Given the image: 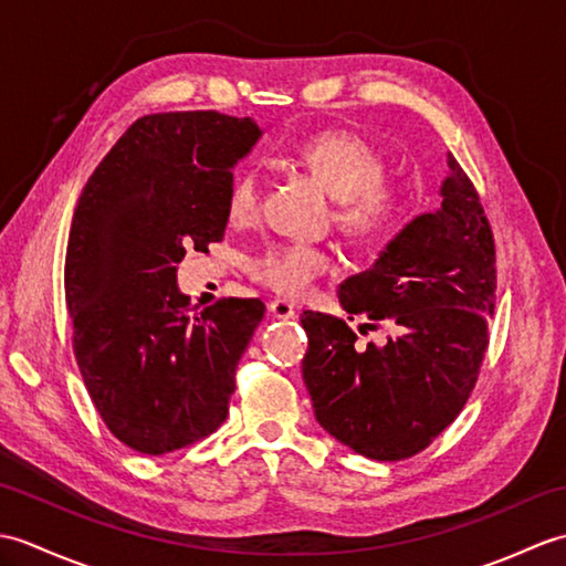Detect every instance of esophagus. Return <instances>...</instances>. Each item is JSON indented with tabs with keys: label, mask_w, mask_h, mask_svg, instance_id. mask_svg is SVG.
Segmentation results:
<instances>
[{
	"label": "esophagus",
	"mask_w": 566,
	"mask_h": 566,
	"mask_svg": "<svg viewBox=\"0 0 566 566\" xmlns=\"http://www.w3.org/2000/svg\"><path fill=\"white\" fill-rule=\"evenodd\" d=\"M270 314L274 318H294L296 306L292 302H286V298H274V302L270 304Z\"/></svg>",
	"instance_id": "obj_1"
}]
</instances>
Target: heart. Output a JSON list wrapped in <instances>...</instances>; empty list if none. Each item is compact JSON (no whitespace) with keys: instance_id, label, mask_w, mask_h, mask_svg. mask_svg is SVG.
Returning a JSON list of instances; mask_svg holds the SVG:
<instances>
[{"instance_id":"obj_1","label":"heart","mask_w":566,"mask_h":566,"mask_svg":"<svg viewBox=\"0 0 566 566\" xmlns=\"http://www.w3.org/2000/svg\"><path fill=\"white\" fill-rule=\"evenodd\" d=\"M294 158L318 177L335 199V223L345 235L371 240L389 233L401 219L403 195L391 185L381 153L350 130H323L298 143ZM262 177L258 167H243L226 197V216L233 226H248L260 216ZM335 260L328 250L311 243H276L252 260V276L282 296H304L321 276L331 274Z\"/></svg>"}]
</instances>
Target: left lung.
I'll use <instances>...</instances> for the list:
<instances>
[{
	"label": "left lung",
	"mask_w": 566,
	"mask_h": 566,
	"mask_svg": "<svg viewBox=\"0 0 566 566\" xmlns=\"http://www.w3.org/2000/svg\"><path fill=\"white\" fill-rule=\"evenodd\" d=\"M438 211L420 213L369 270L340 284L359 333L389 326L384 345H357L347 321L306 311L304 384L316 420L369 460L413 457L460 416L489 345L496 248L472 179L448 155Z\"/></svg>",
	"instance_id": "1"
}]
</instances>
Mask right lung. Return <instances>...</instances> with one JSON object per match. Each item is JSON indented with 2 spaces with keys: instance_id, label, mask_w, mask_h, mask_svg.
Listing matches in <instances>:
<instances>
[{
  "instance_id": "obj_1",
  "label": "right lung",
  "mask_w": 566,
  "mask_h": 566,
  "mask_svg": "<svg viewBox=\"0 0 566 566\" xmlns=\"http://www.w3.org/2000/svg\"><path fill=\"white\" fill-rule=\"evenodd\" d=\"M260 136L252 118L219 112L143 116L82 189L65 255L72 350L130 450L187 448L228 416L264 304L231 296L189 316L177 264L223 240L233 167Z\"/></svg>"
}]
</instances>
